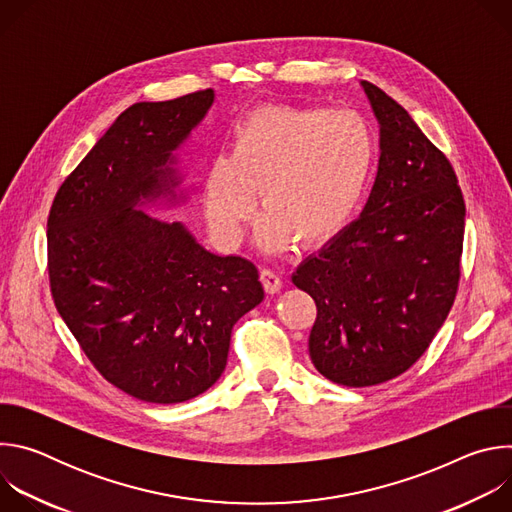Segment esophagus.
Masks as SVG:
<instances>
[{
    "label": "esophagus",
    "instance_id": "obj_1",
    "mask_svg": "<svg viewBox=\"0 0 512 512\" xmlns=\"http://www.w3.org/2000/svg\"><path fill=\"white\" fill-rule=\"evenodd\" d=\"M261 283H263L265 291H269V294H277V291H279L281 285H283L279 273L273 271V269H269V267H263V269H261Z\"/></svg>",
    "mask_w": 512,
    "mask_h": 512
}]
</instances>
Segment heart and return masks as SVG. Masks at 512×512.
Returning <instances> with one entry per match:
<instances>
[{
  "label": "heart",
  "instance_id": "b5f03b06",
  "mask_svg": "<svg viewBox=\"0 0 512 512\" xmlns=\"http://www.w3.org/2000/svg\"><path fill=\"white\" fill-rule=\"evenodd\" d=\"M375 137L354 111L265 107L239 123L233 156H218L206 176L212 233L235 245L259 204V241L279 249L298 237L322 243L346 227L367 190Z\"/></svg>",
  "mask_w": 512,
  "mask_h": 512
}]
</instances>
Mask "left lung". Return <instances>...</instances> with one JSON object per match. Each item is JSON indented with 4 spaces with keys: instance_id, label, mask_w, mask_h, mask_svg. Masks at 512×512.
Wrapping results in <instances>:
<instances>
[{
    "instance_id": "obj_1",
    "label": "left lung",
    "mask_w": 512,
    "mask_h": 512,
    "mask_svg": "<svg viewBox=\"0 0 512 512\" xmlns=\"http://www.w3.org/2000/svg\"><path fill=\"white\" fill-rule=\"evenodd\" d=\"M379 172L364 212L291 277L316 302L314 367L344 387L403 375L446 322L460 283L466 204L442 150L377 85Z\"/></svg>"
}]
</instances>
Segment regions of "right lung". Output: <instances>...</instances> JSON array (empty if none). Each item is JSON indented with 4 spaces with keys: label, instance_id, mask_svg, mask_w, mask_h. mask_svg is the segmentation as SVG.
<instances>
[{
    "label": "right lung",
    "instance_id": "obj_1",
    "mask_svg": "<svg viewBox=\"0 0 512 512\" xmlns=\"http://www.w3.org/2000/svg\"><path fill=\"white\" fill-rule=\"evenodd\" d=\"M212 89L125 109L48 212L54 306L93 367L145 403H184L227 367L233 326L263 300L253 261L202 249L174 221L131 210L170 190L166 166Z\"/></svg>",
    "mask_w": 512,
    "mask_h": 512
}]
</instances>
